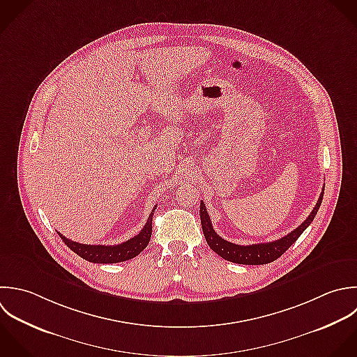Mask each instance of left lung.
Masks as SVG:
<instances>
[{"label": "left lung", "instance_id": "obj_1", "mask_svg": "<svg viewBox=\"0 0 357 357\" xmlns=\"http://www.w3.org/2000/svg\"><path fill=\"white\" fill-rule=\"evenodd\" d=\"M324 192H321L319 202L310 215L291 234L285 235L284 238L274 241V242H267V243H257V245H249V246H242V245H235L231 243L225 239H222L213 228L207 208L203 202H200V220H202V227H203V234L204 238L211 248L218 256L222 259L236 263V264H246V266H260V264H268L278 257H281L296 241L298 238L303 234V231L313 222L321 202H323Z\"/></svg>", "mask_w": 357, "mask_h": 357}]
</instances>
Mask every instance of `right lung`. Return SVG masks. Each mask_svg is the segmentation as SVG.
<instances>
[{
    "label": "right lung",
    "mask_w": 357,
    "mask_h": 357,
    "mask_svg": "<svg viewBox=\"0 0 357 357\" xmlns=\"http://www.w3.org/2000/svg\"><path fill=\"white\" fill-rule=\"evenodd\" d=\"M157 207V206H155ZM155 207L151 210L149 220L143 229L133 236L132 239H128L126 242L121 245H114V246H104V245H83L73 242L70 239H66L63 235L58 234L61 239L65 242V245L75 252L77 256L82 259L90 261V263H100V264H112V263H121L130 260L136 257L140 252L146 249V246L150 242L151 238V221H153V214Z\"/></svg>",
    "instance_id": "obj_1"
}]
</instances>
